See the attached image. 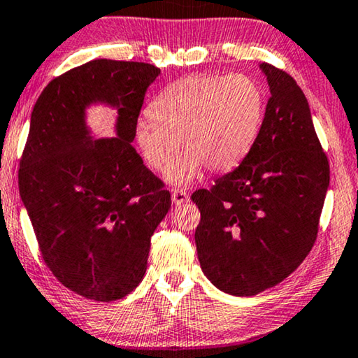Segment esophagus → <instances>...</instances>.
Returning <instances> with one entry per match:
<instances>
[{"label": "esophagus", "mask_w": 358, "mask_h": 358, "mask_svg": "<svg viewBox=\"0 0 358 358\" xmlns=\"http://www.w3.org/2000/svg\"><path fill=\"white\" fill-rule=\"evenodd\" d=\"M172 201H173V204L181 206L183 203H186V201H188V193H186V191H183V189H173Z\"/></svg>", "instance_id": "1"}]
</instances>
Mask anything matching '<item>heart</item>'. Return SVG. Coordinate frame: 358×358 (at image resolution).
I'll use <instances>...</instances> for the list:
<instances>
[{"instance_id": "1", "label": "heart", "mask_w": 358, "mask_h": 358, "mask_svg": "<svg viewBox=\"0 0 358 358\" xmlns=\"http://www.w3.org/2000/svg\"><path fill=\"white\" fill-rule=\"evenodd\" d=\"M264 107L263 87L246 74L178 79L150 102L149 118L136 124V144L145 164L159 173L170 169L180 144L185 154L169 180L186 185L203 167L210 172L236 167L258 138Z\"/></svg>"}]
</instances>
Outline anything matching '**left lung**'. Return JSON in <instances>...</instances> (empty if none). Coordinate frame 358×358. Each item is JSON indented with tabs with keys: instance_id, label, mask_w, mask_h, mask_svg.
<instances>
[{
	"instance_id": "obj_1",
	"label": "left lung",
	"mask_w": 358,
	"mask_h": 358,
	"mask_svg": "<svg viewBox=\"0 0 358 358\" xmlns=\"http://www.w3.org/2000/svg\"><path fill=\"white\" fill-rule=\"evenodd\" d=\"M271 97L250 154L191 199L203 273L225 294L251 296L294 273L313 248L329 186V162L295 79L259 66Z\"/></svg>"
}]
</instances>
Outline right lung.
Wrapping results in <instances>:
<instances>
[{
    "label": "right lung",
    "mask_w": 358,
    "mask_h": 358,
    "mask_svg": "<svg viewBox=\"0 0 358 358\" xmlns=\"http://www.w3.org/2000/svg\"><path fill=\"white\" fill-rule=\"evenodd\" d=\"M154 64L94 59L50 80L34 105L19 193L40 255L66 289L113 301L143 280L172 198L131 145ZM119 108L117 138L94 141L85 107Z\"/></svg>",
    "instance_id": "right-lung-1"
}]
</instances>
